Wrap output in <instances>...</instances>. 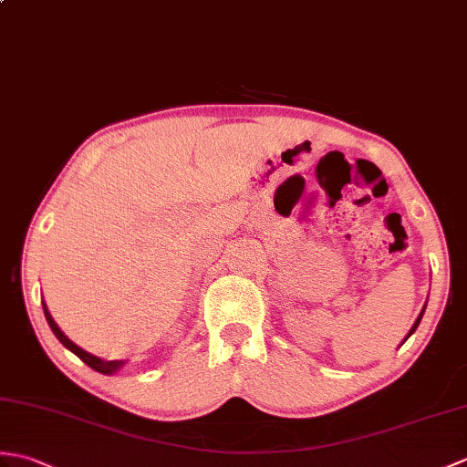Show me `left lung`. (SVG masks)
<instances>
[{
	"mask_svg": "<svg viewBox=\"0 0 467 467\" xmlns=\"http://www.w3.org/2000/svg\"><path fill=\"white\" fill-rule=\"evenodd\" d=\"M424 310H426V306H424V308H421V312H420V317L416 318V322H414V327H411V328H410V332H408V336H406V338H404V342H406V340L410 338V336H411V334H414V332H416V328H418V324H420L421 317H424Z\"/></svg>",
	"mask_w": 467,
	"mask_h": 467,
	"instance_id": "1",
	"label": "left lung"
}]
</instances>
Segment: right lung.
Segmentation results:
<instances>
[{"mask_svg":"<svg viewBox=\"0 0 467 467\" xmlns=\"http://www.w3.org/2000/svg\"><path fill=\"white\" fill-rule=\"evenodd\" d=\"M43 305V312H46V320H47V324H49V328L53 330V334L57 336V340L65 346V348L67 350H71L75 356L78 358H81V360L89 366V368H93L95 372H101V374H115L119 368H121L125 362L123 360H101V358H97V356H93V354H89V352H85L83 348H79L78 344H73L67 336H65L63 332H61V328L57 327L56 324V320H53V317L49 314V310H47V305L46 302H41Z\"/></svg>","mask_w":467,"mask_h":467,"instance_id":"obj_1","label":"right lung"}]
</instances>
